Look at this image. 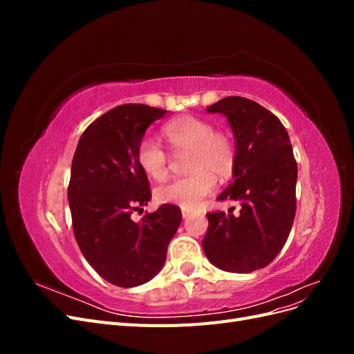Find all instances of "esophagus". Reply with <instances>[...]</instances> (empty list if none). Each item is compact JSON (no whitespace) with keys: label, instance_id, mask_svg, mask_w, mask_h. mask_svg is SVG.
<instances>
[{"label":"esophagus","instance_id":"esophagus-1","mask_svg":"<svg viewBox=\"0 0 354 354\" xmlns=\"http://www.w3.org/2000/svg\"><path fill=\"white\" fill-rule=\"evenodd\" d=\"M190 214H192V211H189V209H181V216H183V218H187Z\"/></svg>","mask_w":354,"mask_h":354}]
</instances>
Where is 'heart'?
<instances>
[{"instance_id": "1", "label": "heart", "mask_w": 354, "mask_h": 354, "mask_svg": "<svg viewBox=\"0 0 354 354\" xmlns=\"http://www.w3.org/2000/svg\"><path fill=\"white\" fill-rule=\"evenodd\" d=\"M165 140L176 155L186 156L189 176L180 177L155 190L159 202L195 209L216 187L217 178L232 176L236 164L233 138L221 130H212L211 122L198 116H181L162 127ZM136 160L143 173L153 180H164L169 171V156L156 142L143 138L137 145Z\"/></svg>"}]
</instances>
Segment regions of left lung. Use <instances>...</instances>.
Instances as JSON below:
<instances>
[{"label": "left lung", "instance_id": "obj_1", "mask_svg": "<svg viewBox=\"0 0 354 354\" xmlns=\"http://www.w3.org/2000/svg\"><path fill=\"white\" fill-rule=\"evenodd\" d=\"M207 111L226 115L233 130L234 181L217 199L239 201L241 211L208 212L202 248L218 269L250 273L274 260L292 227L297 162L291 140L279 118L250 99L230 95Z\"/></svg>", "mask_w": 354, "mask_h": 354}]
</instances>
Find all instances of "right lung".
Masks as SVG:
<instances>
[{
  "label": "right lung",
  "mask_w": 354,
  "mask_h": 354,
  "mask_svg": "<svg viewBox=\"0 0 354 354\" xmlns=\"http://www.w3.org/2000/svg\"><path fill=\"white\" fill-rule=\"evenodd\" d=\"M165 112L147 104L116 106L85 128L72 159L68 199L75 239L93 269L121 288L143 285L162 269L181 221L173 203L142 221L131 218L152 198L136 160L137 145Z\"/></svg>",
  "instance_id": "add662e5"
}]
</instances>
